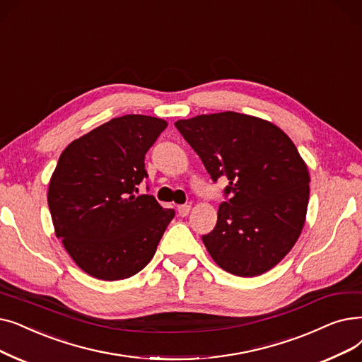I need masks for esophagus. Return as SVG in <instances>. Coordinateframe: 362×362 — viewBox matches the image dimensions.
<instances>
[{
  "label": "esophagus",
  "mask_w": 362,
  "mask_h": 362,
  "mask_svg": "<svg viewBox=\"0 0 362 362\" xmlns=\"http://www.w3.org/2000/svg\"><path fill=\"white\" fill-rule=\"evenodd\" d=\"M189 211H191V206H179L177 207V213H179V216H182V217H185V216H187L189 214Z\"/></svg>",
  "instance_id": "1"
}]
</instances>
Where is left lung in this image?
Here are the masks:
<instances>
[{"label": "left lung", "mask_w": 362, "mask_h": 362, "mask_svg": "<svg viewBox=\"0 0 362 362\" xmlns=\"http://www.w3.org/2000/svg\"><path fill=\"white\" fill-rule=\"evenodd\" d=\"M213 180L226 175L229 201L202 237L211 259L237 276H257L287 256L305 226L309 170L278 125L218 112L175 122Z\"/></svg>", "instance_id": "1"}]
</instances>
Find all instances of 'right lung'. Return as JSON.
<instances>
[{
  "instance_id": "right-lung-1",
  "label": "right lung",
  "mask_w": 362,
  "mask_h": 362,
  "mask_svg": "<svg viewBox=\"0 0 362 362\" xmlns=\"http://www.w3.org/2000/svg\"><path fill=\"white\" fill-rule=\"evenodd\" d=\"M167 127L148 115L112 118L60 153L47 201L56 237L86 274L118 281L142 271L175 210L137 197L145 153Z\"/></svg>"
}]
</instances>
